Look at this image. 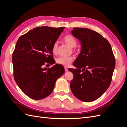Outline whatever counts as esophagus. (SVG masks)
Wrapping results in <instances>:
<instances>
[{
	"instance_id": "34e87169",
	"label": "esophagus",
	"mask_w": 127,
	"mask_h": 127,
	"mask_svg": "<svg viewBox=\"0 0 127 127\" xmlns=\"http://www.w3.org/2000/svg\"><path fill=\"white\" fill-rule=\"evenodd\" d=\"M64 70H65V71H67L68 70V68H66V67H65V68H64Z\"/></svg>"
}]
</instances>
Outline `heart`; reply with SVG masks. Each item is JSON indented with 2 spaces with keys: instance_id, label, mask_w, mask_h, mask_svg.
I'll return each instance as SVG.
<instances>
[{
  "instance_id": "b5f03b06",
  "label": "heart",
  "mask_w": 127,
  "mask_h": 127,
  "mask_svg": "<svg viewBox=\"0 0 127 127\" xmlns=\"http://www.w3.org/2000/svg\"><path fill=\"white\" fill-rule=\"evenodd\" d=\"M64 41L68 44L71 48H74L77 44V42L75 37L71 35H65L63 39ZM72 50L74 52L76 51L75 49H72ZM52 52L53 54L56 55L58 53V44L57 42L55 43L52 45ZM74 61V58L72 57H60L58 58L56 60V63L58 64L62 65L64 67H68Z\"/></svg>"
}]
</instances>
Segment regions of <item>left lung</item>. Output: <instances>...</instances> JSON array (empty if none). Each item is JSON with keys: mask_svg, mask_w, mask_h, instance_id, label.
<instances>
[{"mask_svg": "<svg viewBox=\"0 0 127 127\" xmlns=\"http://www.w3.org/2000/svg\"><path fill=\"white\" fill-rule=\"evenodd\" d=\"M71 33L80 42L82 49L73 64L77 69H69L74 75L70 89L80 100L92 102L110 86L116 60L110 43L99 33L79 28H73Z\"/></svg>", "mask_w": 127, "mask_h": 127, "instance_id": "8db88e82", "label": "left lung"}]
</instances>
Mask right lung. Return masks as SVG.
Masks as SVG:
<instances>
[{"mask_svg": "<svg viewBox=\"0 0 127 127\" xmlns=\"http://www.w3.org/2000/svg\"><path fill=\"white\" fill-rule=\"evenodd\" d=\"M64 28L37 27L21 36L13 53L14 78L20 89L35 100L47 97L52 92L56 80L64 72L59 64L43 68L46 64H55L52 45Z\"/></svg>", "mask_w": 127, "mask_h": 127, "instance_id": "1", "label": "right lung"}]
</instances>
